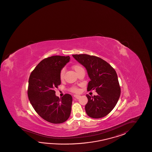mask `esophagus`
<instances>
[{"label": "esophagus", "mask_w": 152, "mask_h": 152, "mask_svg": "<svg viewBox=\"0 0 152 152\" xmlns=\"http://www.w3.org/2000/svg\"><path fill=\"white\" fill-rule=\"evenodd\" d=\"M74 96L75 98H76V99H78L80 97V96H79V95H76V94H75V95H74Z\"/></svg>", "instance_id": "esophagus-1"}]
</instances>
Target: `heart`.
Here are the masks:
<instances>
[{
	"instance_id": "1",
	"label": "heart",
	"mask_w": 152,
	"mask_h": 152,
	"mask_svg": "<svg viewBox=\"0 0 152 152\" xmlns=\"http://www.w3.org/2000/svg\"><path fill=\"white\" fill-rule=\"evenodd\" d=\"M72 68H73V69L75 71V72H76V73H78L81 70L83 69V68H82L80 65H77V64L73 65V66H72ZM64 74H65V69H62L60 70L59 74L60 78L61 80H62V79L64 78ZM70 91L71 92L74 93H78L80 92V89H78L77 87H75V86H74V87H71L70 89Z\"/></svg>"
}]
</instances>
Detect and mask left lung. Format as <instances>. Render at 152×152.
<instances>
[{
    "mask_svg": "<svg viewBox=\"0 0 152 152\" xmlns=\"http://www.w3.org/2000/svg\"><path fill=\"white\" fill-rule=\"evenodd\" d=\"M73 57L85 67L91 81L87 91L96 90L97 96L87 94V114L92 118H103L115 107L120 96L121 89L114 69L103 59L88 54H75Z\"/></svg>",
    "mask_w": 152,
    "mask_h": 152,
    "instance_id": "left-lung-1",
    "label": "left lung"
}]
</instances>
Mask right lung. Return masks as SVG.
<instances>
[{"label":"right lung","mask_w":152,"mask_h":152,"mask_svg":"<svg viewBox=\"0 0 152 152\" xmlns=\"http://www.w3.org/2000/svg\"><path fill=\"white\" fill-rule=\"evenodd\" d=\"M69 56H52L42 60L30 74L27 94L34 110L45 121L65 122L70 115L72 98L65 94L56 96L55 88L61 83L60 70L70 60Z\"/></svg>","instance_id":"obj_1"}]
</instances>
